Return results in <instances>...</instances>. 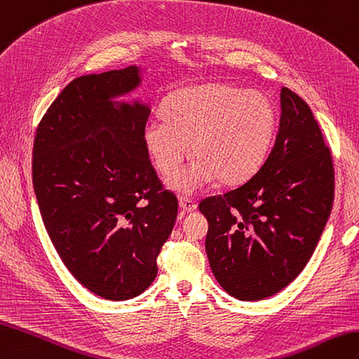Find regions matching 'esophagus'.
<instances>
[{
  "instance_id": "obj_1",
  "label": "esophagus",
  "mask_w": 359,
  "mask_h": 359,
  "mask_svg": "<svg viewBox=\"0 0 359 359\" xmlns=\"http://www.w3.org/2000/svg\"><path fill=\"white\" fill-rule=\"evenodd\" d=\"M179 206L182 208L183 211L189 212V211H194L196 210L197 203L194 202L193 198H189V197H179Z\"/></svg>"
}]
</instances>
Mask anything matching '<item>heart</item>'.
<instances>
[{
    "label": "heart",
    "instance_id": "1",
    "mask_svg": "<svg viewBox=\"0 0 359 359\" xmlns=\"http://www.w3.org/2000/svg\"><path fill=\"white\" fill-rule=\"evenodd\" d=\"M163 116L145 125V149L154 168L171 177L191 144L196 161L170 182L172 189L187 194L214 179L237 185L251 177L277 130V110L268 96L223 82L177 91L165 102Z\"/></svg>",
    "mask_w": 359,
    "mask_h": 359
}]
</instances>
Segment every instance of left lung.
Returning a JSON list of instances; mask_svg holds the SVG:
<instances>
[{
  "instance_id": "obj_1",
  "label": "left lung",
  "mask_w": 359,
  "mask_h": 359,
  "mask_svg": "<svg viewBox=\"0 0 359 359\" xmlns=\"http://www.w3.org/2000/svg\"><path fill=\"white\" fill-rule=\"evenodd\" d=\"M275 144L255 174L198 210L214 277L232 297L257 302L292 283L315 251L332 211L330 148L302 97L281 87Z\"/></svg>"
}]
</instances>
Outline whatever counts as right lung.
Returning <instances> with one entry per match:
<instances>
[{
	"label": "right lung",
	"mask_w": 359,
	"mask_h": 359,
	"mask_svg": "<svg viewBox=\"0 0 359 359\" xmlns=\"http://www.w3.org/2000/svg\"><path fill=\"white\" fill-rule=\"evenodd\" d=\"M137 67L73 79L38 123L32 182L65 268L113 302L140 295L177 217V197L149 161V108L111 99L139 84Z\"/></svg>",
	"instance_id": "add662e5"
}]
</instances>
